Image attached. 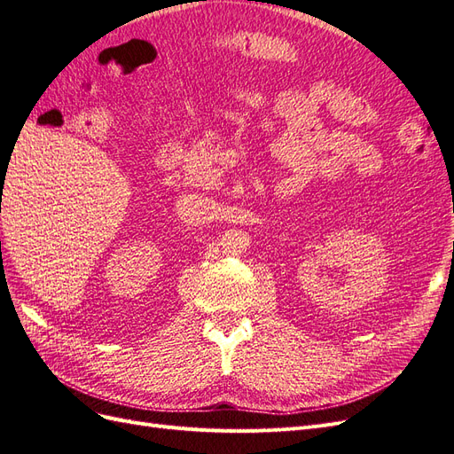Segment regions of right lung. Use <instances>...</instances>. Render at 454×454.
<instances>
[{"mask_svg":"<svg viewBox=\"0 0 454 454\" xmlns=\"http://www.w3.org/2000/svg\"><path fill=\"white\" fill-rule=\"evenodd\" d=\"M0 244H2V242H0ZM0 248H2V246H0Z\"/></svg>","mask_w":454,"mask_h":454,"instance_id":"right-lung-1","label":"right lung"}]
</instances>
